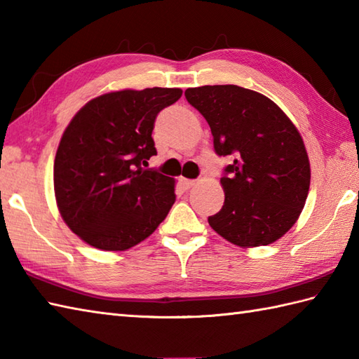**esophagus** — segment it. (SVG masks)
I'll return each mask as SVG.
<instances>
[{
	"label": "esophagus",
	"mask_w": 359,
	"mask_h": 359,
	"mask_svg": "<svg viewBox=\"0 0 359 359\" xmlns=\"http://www.w3.org/2000/svg\"><path fill=\"white\" fill-rule=\"evenodd\" d=\"M179 184H180V187L184 188V189H189V188L196 185V180L185 179V177H180V179H179Z\"/></svg>",
	"instance_id": "esophagus-1"
}]
</instances>
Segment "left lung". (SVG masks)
Returning a JSON list of instances; mask_svg holds the SVG:
<instances>
[{
  "mask_svg": "<svg viewBox=\"0 0 359 359\" xmlns=\"http://www.w3.org/2000/svg\"><path fill=\"white\" fill-rule=\"evenodd\" d=\"M188 103L208 121L215 151L230 156L220 184L224 207L208 224L239 247L269 245L299 217L310 188L302 137L270 98L236 85L188 88Z\"/></svg>",
  "mask_w": 359,
  "mask_h": 359,
  "instance_id": "1",
  "label": "left lung"
}]
</instances>
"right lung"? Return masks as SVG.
Instances as JSON below:
<instances>
[{"instance_id":"obj_1","label":"right lung","mask_w":359,"mask_h":359,"mask_svg":"<svg viewBox=\"0 0 359 359\" xmlns=\"http://www.w3.org/2000/svg\"><path fill=\"white\" fill-rule=\"evenodd\" d=\"M177 88L125 89L94 98L75 114L58 144L53 187L60 215L89 245L128 250L154 233L175 202L174 180L144 170L157 151V114Z\"/></svg>"}]
</instances>
